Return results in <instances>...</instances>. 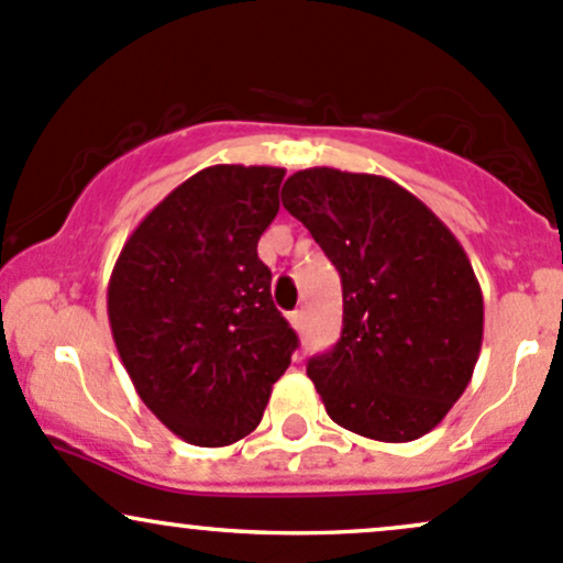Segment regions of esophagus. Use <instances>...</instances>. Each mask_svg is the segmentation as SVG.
I'll return each instance as SVG.
<instances>
[{
	"mask_svg": "<svg viewBox=\"0 0 563 563\" xmlns=\"http://www.w3.org/2000/svg\"><path fill=\"white\" fill-rule=\"evenodd\" d=\"M288 320H291V325H294L296 331L305 329V312H301V310H296V312L288 314Z\"/></svg>",
	"mask_w": 563,
	"mask_h": 563,
	"instance_id": "1",
	"label": "esophagus"
}]
</instances>
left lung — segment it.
<instances>
[{
	"instance_id": "left-lung-1",
	"label": "left lung",
	"mask_w": 563,
	"mask_h": 563,
	"mask_svg": "<svg viewBox=\"0 0 563 563\" xmlns=\"http://www.w3.org/2000/svg\"><path fill=\"white\" fill-rule=\"evenodd\" d=\"M283 208L342 277V336L307 363L325 411L374 441H417L478 361L484 296L465 249L419 197L372 173L299 170Z\"/></svg>"
}]
</instances>
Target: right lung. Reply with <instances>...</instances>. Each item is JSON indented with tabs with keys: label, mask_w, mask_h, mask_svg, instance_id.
<instances>
[{
	"label": "right lung",
	"mask_w": 563,
	"mask_h": 563,
	"mask_svg": "<svg viewBox=\"0 0 563 563\" xmlns=\"http://www.w3.org/2000/svg\"><path fill=\"white\" fill-rule=\"evenodd\" d=\"M283 168L211 165L135 227L107 307L135 393L195 446L256 430L299 339L277 312L256 245L280 211Z\"/></svg>",
	"instance_id": "add662e5"
}]
</instances>
